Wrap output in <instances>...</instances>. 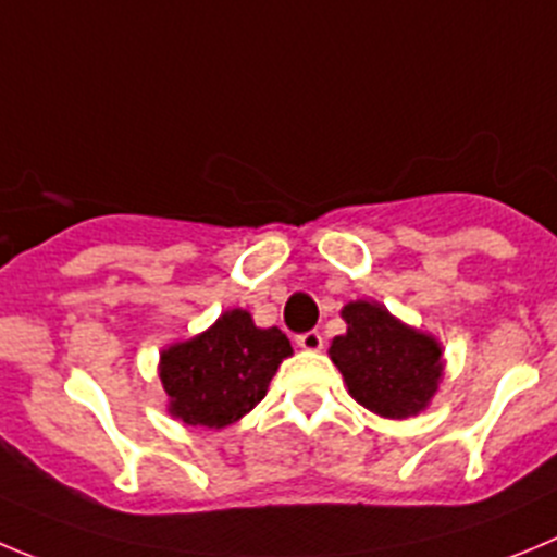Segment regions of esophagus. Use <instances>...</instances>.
Here are the masks:
<instances>
[{
	"label": "esophagus",
	"mask_w": 557,
	"mask_h": 557,
	"mask_svg": "<svg viewBox=\"0 0 557 557\" xmlns=\"http://www.w3.org/2000/svg\"><path fill=\"white\" fill-rule=\"evenodd\" d=\"M296 346L305 351H321V346H324V337H321V332H315V330L302 332V335H296Z\"/></svg>",
	"instance_id": "esophagus-1"
}]
</instances>
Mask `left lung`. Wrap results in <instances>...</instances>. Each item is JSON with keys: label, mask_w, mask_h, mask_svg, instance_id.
<instances>
[{"label": "left lung", "mask_w": 557, "mask_h": 557, "mask_svg": "<svg viewBox=\"0 0 557 557\" xmlns=\"http://www.w3.org/2000/svg\"><path fill=\"white\" fill-rule=\"evenodd\" d=\"M341 315L346 335L332 341L330 357L351 398L389 420L423 412L443 379V346L436 337L366 299L349 302Z\"/></svg>", "instance_id": "1"}]
</instances>
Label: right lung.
I'll list each match as a JSON object with an SVG mask.
<instances>
[{
	"label": "right lung",
	"mask_w": 557,
	"mask_h": 557,
	"mask_svg": "<svg viewBox=\"0 0 557 557\" xmlns=\"http://www.w3.org/2000/svg\"><path fill=\"white\" fill-rule=\"evenodd\" d=\"M290 355V341L277 326L261 330L247 310H227L206 332L161 351L168 412L186 425L225 429L261 404Z\"/></svg>",
	"instance_id": "obj_1"
}]
</instances>
